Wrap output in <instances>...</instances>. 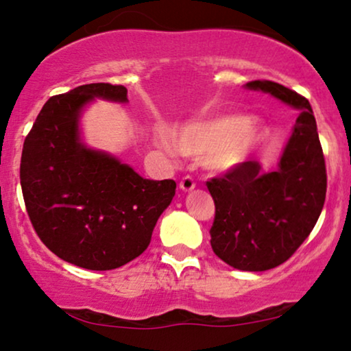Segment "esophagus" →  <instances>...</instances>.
<instances>
[{"label": "esophagus", "instance_id": "obj_1", "mask_svg": "<svg viewBox=\"0 0 351 351\" xmlns=\"http://www.w3.org/2000/svg\"><path fill=\"white\" fill-rule=\"evenodd\" d=\"M195 185H196V184H195V180L191 179L190 176L184 177V179H182V180H180V184H179L180 190H182V191H185V193H186V191H191V190H193V189H195Z\"/></svg>", "mask_w": 351, "mask_h": 351}]
</instances>
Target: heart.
Masks as SVG:
<instances>
[{
  "label": "heart",
  "instance_id": "b5f03b06",
  "mask_svg": "<svg viewBox=\"0 0 351 351\" xmlns=\"http://www.w3.org/2000/svg\"><path fill=\"white\" fill-rule=\"evenodd\" d=\"M262 136L263 129L254 119L243 114H222L186 124L174 134L172 142L162 138L161 145L169 155L179 152L201 158L213 174H227L247 160Z\"/></svg>",
  "mask_w": 351,
  "mask_h": 351
}]
</instances>
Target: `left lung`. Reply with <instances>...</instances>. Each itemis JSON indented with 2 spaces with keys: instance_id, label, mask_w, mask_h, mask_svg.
<instances>
[{
  "instance_id": "obj_1",
  "label": "left lung",
  "mask_w": 351,
  "mask_h": 351,
  "mask_svg": "<svg viewBox=\"0 0 351 351\" xmlns=\"http://www.w3.org/2000/svg\"><path fill=\"white\" fill-rule=\"evenodd\" d=\"M246 88L300 113L275 171L265 172L251 160L206 184L215 204L210 246L230 267L265 271L286 262L308 238L323 210L328 177L308 100L273 81H251Z\"/></svg>"
}]
</instances>
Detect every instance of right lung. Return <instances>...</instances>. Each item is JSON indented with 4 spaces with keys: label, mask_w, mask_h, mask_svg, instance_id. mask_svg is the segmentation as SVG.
I'll use <instances>...</instances> for the list:
<instances>
[{
    "label": "right lung",
    "mask_w": 351,
    "mask_h": 351,
    "mask_svg": "<svg viewBox=\"0 0 351 351\" xmlns=\"http://www.w3.org/2000/svg\"><path fill=\"white\" fill-rule=\"evenodd\" d=\"M94 99L126 104L128 89L93 83L47 100L23 142L21 185L46 247L76 267L104 271L145 251L176 182L143 179L118 158L86 145L80 118Z\"/></svg>",
    "instance_id": "right-lung-1"
}]
</instances>
